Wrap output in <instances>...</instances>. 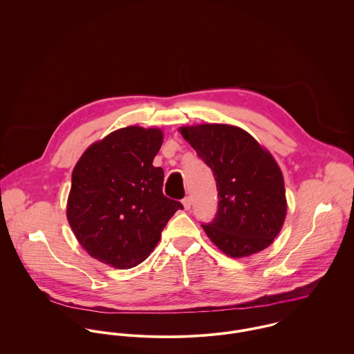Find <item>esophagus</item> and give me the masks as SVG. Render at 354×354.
I'll use <instances>...</instances> for the list:
<instances>
[{
  "label": "esophagus",
  "mask_w": 354,
  "mask_h": 354,
  "mask_svg": "<svg viewBox=\"0 0 354 354\" xmlns=\"http://www.w3.org/2000/svg\"><path fill=\"white\" fill-rule=\"evenodd\" d=\"M182 203H183L185 209H186V210H189V209L192 207V198H190V196H185V198H183V201H182Z\"/></svg>",
  "instance_id": "1"
}]
</instances>
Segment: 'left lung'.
Returning <instances> with one entry per match:
<instances>
[{
	"label": "left lung",
	"mask_w": 354,
	"mask_h": 354,
	"mask_svg": "<svg viewBox=\"0 0 354 354\" xmlns=\"http://www.w3.org/2000/svg\"><path fill=\"white\" fill-rule=\"evenodd\" d=\"M179 130L216 179L217 213L213 221L202 224L206 235L232 258L268 248L286 216L283 178L273 156L245 130L231 124Z\"/></svg>",
	"instance_id": "8db88e82"
}]
</instances>
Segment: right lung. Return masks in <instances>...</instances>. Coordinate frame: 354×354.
Returning <instances> with one entry per match:
<instances>
[{
    "mask_svg": "<svg viewBox=\"0 0 354 354\" xmlns=\"http://www.w3.org/2000/svg\"><path fill=\"white\" fill-rule=\"evenodd\" d=\"M160 129L129 126L92 144L80 158L68 198V221L82 248L115 269L144 262L176 210L162 194L164 171L153 158Z\"/></svg>",
    "mask_w": 354,
    "mask_h": 354,
    "instance_id": "add662e5",
    "label": "right lung"
}]
</instances>
